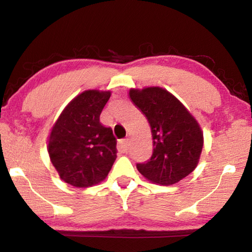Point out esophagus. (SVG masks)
Returning a JSON list of instances; mask_svg holds the SVG:
<instances>
[{
  "label": "esophagus",
  "mask_w": 252,
  "mask_h": 252,
  "mask_svg": "<svg viewBox=\"0 0 252 252\" xmlns=\"http://www.w3.org/2000/svg\"><path fill=\"white\" fill-rule=\"evenodd\" d=\"M119 147H120V150L122 152H126L127 149H129V147H130V140L129 139L121 140L120 143H119Z\"/></svg>",
  "instance_id": "obj_1"
}]
</instances>
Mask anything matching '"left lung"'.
<instances>
[{
    "mask_svg": "<svg viewBox=\"0 0 252 252\" xmlns=\"http://www.w3.org/2000/svg\"><path fill=\"white\" fill-rule=\"evenodd\" d=\"M129 95L147 117L153 140L151 158L136 168L153 183L174 185L197 167L203 147L201 127L181 102L164 89H131Z\"/></svg>",
    "mask_w": 252,
    "mask_h": 252,
    "instance_id": "1",
    "label": "left lung"
}]
</instances>
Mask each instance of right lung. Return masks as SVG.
<instances>
[{"mask_svg": "<svg viewBox=\"0 0 252 252\" xmlns=\"http://www.w3.org/2000/svg\"><path fill=\"white\" fill-rule=\"evenodd\" d=\"M110 91L88 90L63 110L51 131L48 151L60 178L88 188L104 180L117 159V139L100 122Z\"/></svg>", "mask_w": 252, "mask_h": 252, "instance_id": "add662e5", "label": "right lung"}]
</instances>
